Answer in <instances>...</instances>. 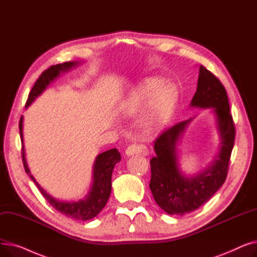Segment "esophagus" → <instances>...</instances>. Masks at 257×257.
<instances>
[{
    "label": "esophagus",
    "instance_id": "obj_1",
    "mask_svg": "<svg viewBox=\"0 0 257 257\" xmlns=\"http://www.w3.org/2000/svg\"><path fill=\"white\" fill-rule=\"evenodd\" d=\"M125 154L127 156H131V155H134V154H142V155H147L148 154V149L147 147L145 146H140V145H130L126 151H125Z\"/></svg>",
    "mask_w": 257,
    "mask_h": 257
}]
</instances>
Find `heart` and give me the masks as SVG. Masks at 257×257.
<instances>
[{"label":"heart","mask_w":257,"mask_h":257,"mask_svg":"<svg viewBox=\"0 0 257 257\" xmlns=\"http://www.w3.org/2000/svg\"><path fill=\"white\" fill-rule=\"evenodd\" d=\"M177 101L173 85H165L158 77H149L134 87L120 104L124 115L134 117L145 111L142 124L148 132H154L167 125Z\"/></svg>","instance_id":"obj_1"}]
</instances>
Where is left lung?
<instances>
[{
    "mask_svg": "<svg viewBox=\"0 0 257 257\" xmlns=\"http://www.w3.org/2000/svg\"><path fill=\"white\" fill-rule=\"evenodd\" d=\"M190 107L209 109L213 114L219 150L203 170L186 175L180 168L178 146L195 117L167 129L155 141L149 186L158 206L169 214L192 212L217 193L226 180L234 145L235 129L225 87L203 65L199 66L197 90Z\"/></svg>",
    "mask_w": 257,
    "mask_h": 257,
    "instance_id": "8db88e82",
    "label": "left lung"
}]
</instances>
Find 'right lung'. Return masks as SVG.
<instances>
[{"mask_svg": "<svg viewBox=\"0 0 257 257\" xmlns=\"http://www.w3.org/2000/svg\"><path fill=\"white\" fill-rule=\"evenodd\" d=\"M81 62L78 61H69L56 65H52L46 70L32 87L29 98L27 100L26 107H29L34 100L42 94L47 87L55 81L60 74L66 73L71 71L74 67L78 66ZM20 134L23 145V161L26 173L29 175V177L32 181L36 184L39 188L40 193L47 199L49 203L61 212L62 214L66 215L67 218H71L78 221H87L96 217L100 213V211L105 207L108 199H109L111 193V176L114 166L120 161V154L116 149H110L99 154L92 166V181L89 187L88 193L85 195L84 198L80 199L78 201H64L59 200L55 197L50 195L44 187H42L29 169L28 164H27L26 159V151H25V144H24V117L22 115L20 120Z\"/></svg>", "mask_w": 257, "mask_h": 257, "instance_id": "right-lung-1", "label": "right lung"}]
</instances>
